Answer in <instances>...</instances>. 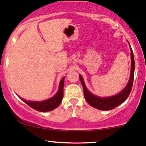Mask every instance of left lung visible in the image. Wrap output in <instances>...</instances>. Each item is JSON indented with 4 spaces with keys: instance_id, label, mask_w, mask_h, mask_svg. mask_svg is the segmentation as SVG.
Listing matches in <instances>:
<instances>
[{
    "instance_id": "8db88e82",
    "label": "left lung",
    "mask_w": 146,
    "mask_h": 146,
    "mask_svg": "<svg viewBox=\"0 0 146 146\" xmlns=\"http://www.w3.org/2000/svg\"><path fill=\"white\" fill-rule=\"evenodd\" d=\"M131 77L130 80L127 84L126 87L123 89V90L119 94L115 95V96H111L109 98H100L98 96H93V94L90 93L86 88L85 83L83 82V78L81 76H79L80 82H81L82 86L83 88V93H84L85 99L86 101L89 103L90 106L92 107L96 108L98 110L101 111H109L115 108L117 106L121 105L123 103L127 98L129 96L130 93L131 91V89L133 87V83L134 79V70H135V62H134V56L133 53L132 48H131Z\"/></svg>"
}]
</instances>
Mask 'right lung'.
<instances>
[{"instance_id":"obj_1","label":"right lung","mask_w":146,"mask_h":146,"mask_svg":"<svg viewBox=\"0 0 146 146\" xmlns=\"http://www.w3.org/2000/svg\"><path fill=\"white\" fill-rule=\"evenodd\" d=\"M64 78L63 77L60 80L59 85L58 91L53 98L48 99L43 101H28V100H22L32 108L35 109L38 111L40 112H46V111H53V109L56 108L62 101L63 97V86H64Z\"/></svg>"}]
</instances>
